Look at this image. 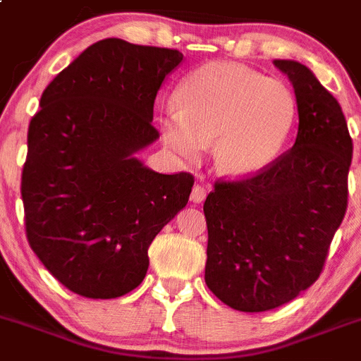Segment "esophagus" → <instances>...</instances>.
<instances>
[{"instance_id": "34e87169", "label": "esophagus", "mask_w": 361, "mask_h": 361, "mask_svg": "<svg viewBox=\"0 0 361 361\" xmlns=\"http://www.w3.org/2000/svg\"><path fill=\"white\" fill-rule=\"evenodd\" d=\"M204 197H207V188H204L203 185H194V188H192V194H190V200L194 201V203H203Z\"/></svg>"}]
</instances>
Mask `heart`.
I'll return each mask as SVG.
<instances>
[{"mask_svg": "<svg viewBox=\"0 0 361 361\" xmlns=\"http://www.w3.org/2000/svg\"><path fill=\"white\" fill-rule=\"evenodd\" d=\"M176 103L178 110L160 119L167 146L196 164L215 144V164L231 178L264 171L295 119V97L281 80L230 62L192 71L178 87Z\"/></svg>", "mask_w": 361, "mask_h": 361, "instance_id": "b5f03b06", "label": "heart"}]
</instances>
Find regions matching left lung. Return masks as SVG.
I'll return each mask as SVG.
<instances>
[{
  "mask_svg": "<svg viewBox=\"0 0 361 361\" xmlns=\"http://www.w3.org/2000/svg\"><path fill=\"white\" fill-rule=\"evenodd\" d=\"M298 101L294 146L260 173L217 180L204 201V281L224 305L267 312L317 281L348 210L353 139L338 101L312 71L274 60Z\"/></svg>",
  "mask_w": 361,
  "mask_h": 361,
  "instance_id": "left-lung-1",
  "label": "left lung"
}]
</instances>
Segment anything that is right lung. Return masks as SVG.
Instances as JSON below:
<instances>
[{"label": "right lung", "instance_id": "obj_1", "mask_svg": "<svg viewBox=\"0 0 361 361\" xmlns=\"http://www.w3.org/2000/svg\"><path fill=\"white\" fill-rule=\"evenodd\" d=\"M181 60L178 49L104 39L42 92L21 176L26 238L74 294L139 287L151 242L187 204L190 173H154L133 157L158 139L154 99Z\"/></svg>", "mask_w": 361, "mask_h": 361}]
</instances>
